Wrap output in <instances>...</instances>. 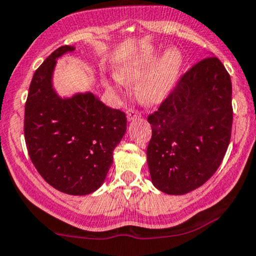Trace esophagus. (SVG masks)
<instances>
[{"label": "esophagus", "mask_w": 256, "mask_h": 256, "mask_svg": "<svg viewBox=\"0 0 256 256\" xmlns=\"http://www.w3.org/2000/svg\"><path fill=\"white\" fill-rule=\"evenodd\" d=\"M139 117H140V112L138 110H134V109H128L127 110L128 121H134V120L139 118Z\"/></svg>", "instance_id": "34e87169"}]
</instances>
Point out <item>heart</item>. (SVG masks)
<instances>
[{
	"mask_svg": "<svg viewBox=\"0 0 256 256\" xmlns=\"http://www.w3.org/2000/svg\"><path fill=\"white\" fill-rule=\"evenodd\" d=\"M183 56L177 49H169L160 58V51L146 48L118 66V76H112V86L121 88L123 82H136V94L142 103L160 104L175 88Z\"/></svg>",
	"mask_w": 256,
	"mask_h": 256,
	"instance_id": "b5f03b06",
	"label": "heart"
}]
</instances>
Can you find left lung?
I'll list each match as a JSON object with an SVG mask.
<instances>
[{
    "instance_id": "obj_1",
    "label": "left lung",
    "mask_w": 256,
    "mask_h": 256,
    "mask_svg": "<svg viewBox=\"0 0 256 256\" xmlns=\"http://www.w3.org/2000/svg\"><path fill=\"white\" fill-rule=\"evenodd\" d=\"M230 75L214 56L194 64L147 118V164L163 193L187 194L211 178L223 160L232 127Z\"/></svg>"
}]
</instances>
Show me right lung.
Here are the masks:
<instances>
[{
	"label": "right lung",
	"mask_w": 256,
	"mask_h": 256,
	"mask_svg": "<svg viewBox=\"0 0 256 256\" xmlns=\"http://www.w3.org/2000/svg\"><path fill=\"white\" fill-rule=\"evenodd\" d=\"M74 46L58 48L33 74L24 132L33 165L51 187L69 195L91 194L103 184L127 117L91 92L61 98L52 87L56 60Z\"/></svg>",
	"instance_id": "add662e5"
}]
</instances>
